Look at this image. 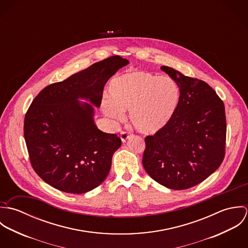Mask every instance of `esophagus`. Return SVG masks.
I'll return each mask as SVG.
<instances>
[{"mask_svg": "<svg viewBox=\"0 0 248 248\" xmlns=\"http://www.w3.org/2000/svg\"><path fill=\"white\" fill-rule=\"evenodd\" d=\"M131 137H133V134L130 133V132L122 131V132L120 133V139H121V140L123 142L126 141V140H127L129 138H131Z\"/></svg>", "mask_w": 248, "mask_h": 248, "instance_id": "esophagus-1", "label": "esophagus"}]
</instances>
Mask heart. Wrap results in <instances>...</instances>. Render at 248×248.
Wrapping results in <instances>:
<instances>
[{"instance_id": "b5f03b06", "label": "heart", "mask_w": 248, "mask_h": 248, "mask_svg": "<svg viewBox=\"0 0 248 248\" xmlns=\"http://www.w3.org/2000/svg\"><path fill=\"white\" fill-rule=\"evenodd\" d=\"M110 99L102 107L115 119L123 117L125 109L136 129L143 134H154L165 127L174 116L179 101V89L170 77H156L150 72L134 71L112 80Z\"/></svg>"}]
</instances>
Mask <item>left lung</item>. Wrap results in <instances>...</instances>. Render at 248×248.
Returning <instances> with one entry per match:
<instances>
[{
  "mask_svg": "<svg viewBox=\"0 0 248 248\" xmlns=\"http://www.w3.org/2000/svg\"><path fill=\"white\" fill-rule=\"evenodd\" d=\"M179 88L177 110L169 123L145 138L142 164L159 184L191 188L220 166L225 155L226 117L222 100L202 80L161 67Z\"/></svg>",
  "mask_w": 248,
  "mask_h": 248,
  "instance_id": "8db88e82",
  "label": "left lung"
}]
</instances>
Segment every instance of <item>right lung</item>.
I'll return each instance as SVG.
<instances>
[{"label":"right lung","mask_w":248,"mask_h":248,"mask_svg":"<svg viewBox=\"0 0 248 248\" xmlns=\"http://www.w3.org/2000/svg\"><path fill=\"white\" fill-rule=\"evenodd\" d=\"M128 63L118 55L108 57L46 86L33 99L25 116L24 136L33 170L50 186L83 194L106 178L121 140L100 131L93 106L77 99L100 106L107 81Z\"/></svg>","instance_id":"add662e5"}]
</instances>
